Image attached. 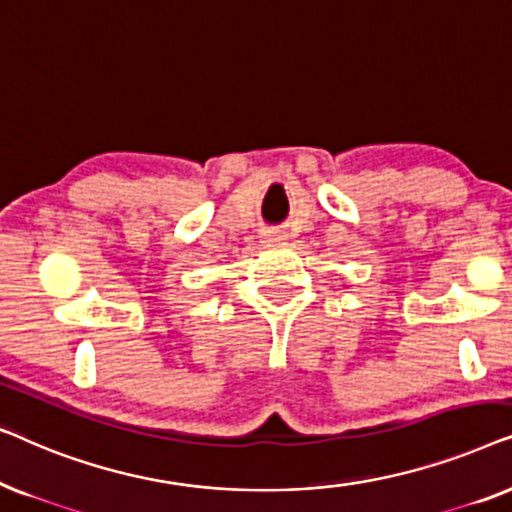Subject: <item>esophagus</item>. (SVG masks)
<instances>
[{"label":"esophagus","mask_w":512,"mask_h":512,"mask_svg":"<svg viewBox=\"0 0 512 512\" xmlns=\"http://www.w3.org/2000/svg\"><path fill=\"white\" fill-rule=\"evenodd\" d=\"M261 237H263V242H279V240H284V233L277 228H268V230H263Z\"/></svg>","instance_id":"esophagus-1"}]
</instances>
